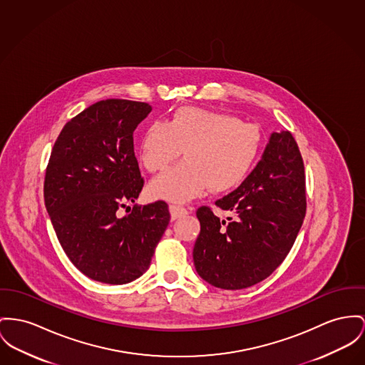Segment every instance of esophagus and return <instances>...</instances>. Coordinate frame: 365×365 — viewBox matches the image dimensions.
Listing matches in <instances>:
<instances>
[{
	"label": "esophagus",
	"instance_id": "34e87169",
	"mask_svg": "<svg viewBox=\"0 0 365 365\" xmlns=\"http://www.w3.org/2000/svg\"><path fill=\"white\" fill-rule=\"evenodd\" d=\"M169 210H170L171 220L180 219V217H184L185 215H188V210L185 207H181L177 205H170Z\"/></svg>",
	"mask_w": 365,
	"mask_h": 365
}]
</instances>
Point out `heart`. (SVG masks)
<instances>
[{
  "instance_id": "obj_1",
  "label": "heart",
  "mask_w": 365,
  "mask_h": 365,
  "mask_svg": "<svg viewBox=\"0 0 365 365\" xmlns=\"http://www.w3.org/2000/svg\"><path fill=\"white\" fill-rule=\"evenodd\" d=\"M184 149L185 162L156 177L149 192L184 203L203 194L237 188L255 166L262 134L237 116L196 106L177 109L169 123L152 122L141 138L140 156L150 173L165 170Z\"/></svg>"
}]
</instances>
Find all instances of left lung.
<instances>
[{
	"instance_id": "1",
	"label": "left lung",
	"mask_w": 365,
	"mask_h": 365,
	"mask_svg": "<svg viewBox=\"0 0 365 365\" xmlns=\"http://www.w3.org/2000/svg\"><path fill=\"white\" fill-rule=\"evenodd\" d=\"M216 206L232 217L197 209L192 255L199 277L228 291L266 279L289 253L306 215L304 165L291 133H272L256 168Z\"/></svg>"
}]
</instances>
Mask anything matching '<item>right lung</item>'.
I'll return each instance as SVG.
<instances>
[{
    "mask_svg": "<svg viewBox=\"0 0 365 365\" xmlns=\"http://www.w3.org/2000/svg\"><path fill=\"white\" fill-rule=\"evenodd\" d=\"M150 110L145 102L99 101L65 124L51 152L44 181L51 222L74 266L103 284L140 278L170 221L163 200L118 215L144 187L133 133Z\"/></svg>",
    "mask_w": 365,
    "mask_h": 365,
    "instance_id": "1",
    "label": "right lung"
}]
</instances>
